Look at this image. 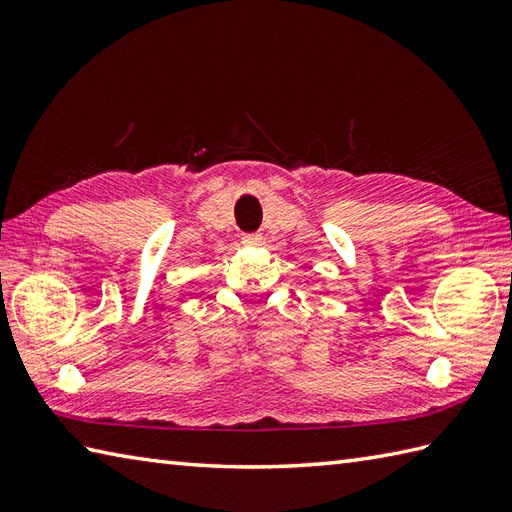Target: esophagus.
<instances>
[{
    "label": "esophagus",
    "instance_id": "34e87169",
    "mask_svg": "<svg viewBox=\"0 0 512 512\" xmlns=\"http://www.w3.org/2000/svg\"><path fill=\"white\" fill-rule=\"evenodd\" d=\"M242 242H244L246 246H259V244H262V235H259V233H246V235L242 237Z\"/></svg>",
    "mask_w": 512,
    "mask_h": 512
}]
</instances>
